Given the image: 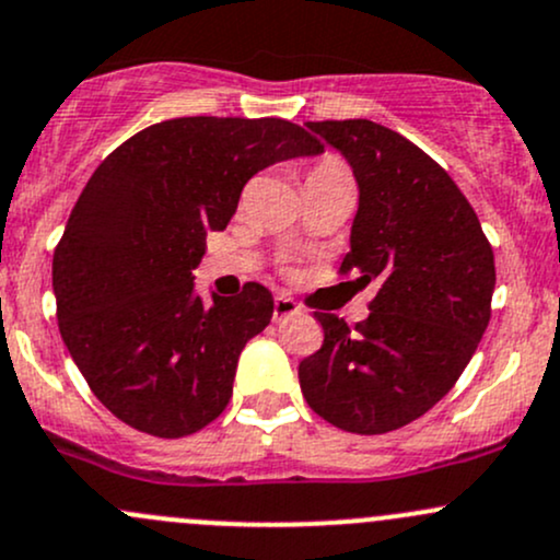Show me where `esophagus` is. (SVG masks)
<instances>
[{"label":"esophagus","instance_id":"esophagus-1","mask_svg":"<svg viewBox=\"0 0 560 560\" xmlns=\"http://www.w3.org/2000/svg\"><path fill=\"white\" fill-rule=\"evenodd\" d=\"M295 314H300V305L292 298L279 295L273 300V322L290 319V316H295Z\"/></svg>","mask_w":560,"mask_h":560}]
</instances>
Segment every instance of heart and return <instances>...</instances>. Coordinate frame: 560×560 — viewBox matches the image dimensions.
Here are the masks:
<instances>
[{"instance_id":"heart-1","label":"heart","mask_w":560,"mask_h":560,"mask_svg":"<svg viewBox=\"0 0 560 560\" xmlns=\"http://www.w3.org/2000/svg\"><path fill=\"white\" fill-rule=\"evenodd\" d=\"M316 182H351V174L338 158H325L305 174V185H316Z\"/></svg>"}]
</instances>
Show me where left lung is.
<instances>
[{
	"label": "left lung",
	"mask_w": 560,
	"mask_h": 560,
	"mask_svg": "<svg viewBox=\"0 0 560 560\" xmlns=\"http://www.w3.org/2000/svg\"><path fill=\"white\" fill-rule=\"evenodd\" d=\"M308 128L359 185L340 273L378 292L357 327L316 311L325 343L300 362V388L332 427L386 434L438 405L472 359L491 319L493 249L456 182L413 141L373 120Z\"/></svg>",
	"instance_id": "8db88e82"
}]
</instances>
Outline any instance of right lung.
Returning <instances> with one entry per match:
<instances>
[{
    "label": "right lung",
    "mask_w": 560,
    "mask_h": 560,
    "mask_svg": "<svg viewBox=\"0 0 560 560\" xmlns=\"http://www.w3.org/2000/svg\"><path fill=\"white\" fill-rule=\"evenodd\" d=\"M281 117H176L112 150L52 252L56 316L98 402L152 438H187L228 408L246 340L273 298L257 281L209 305L192 292L206 233L225 231L262 168L319 155Z\"/></svg>",
    "instance_id": "obj_1"
}]
</instances>
